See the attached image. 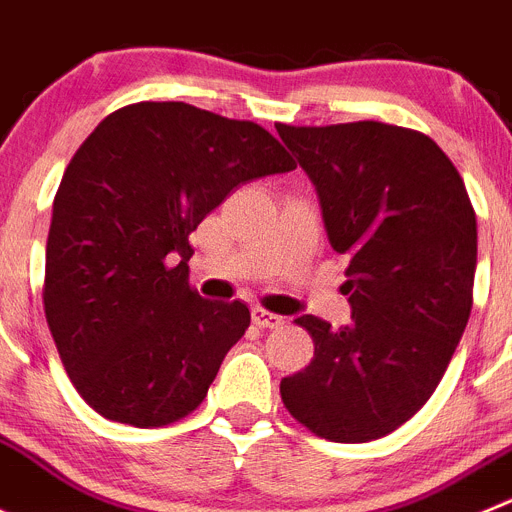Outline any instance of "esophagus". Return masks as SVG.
Masks as SVG:
<instances>
[{
    "label": "esophagus",
    "mask_w": 512,
    "mask_h": 512,
    "mask_svg": "<svg viewBox=\"0 0 512 512\" xmlns=\"http://www.w3.org/2000/svg\"><path fill=\"white\" fill-rule=\"evenodd\" d=\"M252 321H255L260 329H278V326H283V316H278V313H270L265 311V308H252Z\"/></svg>",
    "instance_id": "1"
}]
</instances>
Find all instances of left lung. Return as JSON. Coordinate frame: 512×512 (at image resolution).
<instances>
[{
    "label": "left lung",
    "mask_w": 512,
    "mask_h": 512,
    "mask_svg": "<svg viewBox=\"0 0 512 512\" xmlns=\"http://www.w3.org/2000/svg\"><path fill=\"white\" fill-rule=\"evenodd\" d=\"M316 186L326 237L347 257L352 321L296 319L306 370L283 377L290 416L321 439H380L421 411L472 311L477 219L462 176L421 132L382 122L275 124Z\"/></svg>",
    "instance_id": "obj_1"
}]
</instances>
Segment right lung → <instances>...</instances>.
Here are the masks:
<instances>
[{
    "label": "right lung",
    "mask_w": 512,
    "mask_h": 512,
    "mask_svg": "<svg viewBox=\"0 0 512 512\" xmlns=\"http://www.w3.org/2000/svg\"><path fill=\"white\" fill-rule=\"evenodd\" d=\"M293 168L260 124L183 101L130 104L86 137L55 193L43 301L96 413L165 426L206 398L250 308L191 290L188 234L239 183Z\"/></svg>",
    "instance_id": "obj_1"
}]
</instances>
